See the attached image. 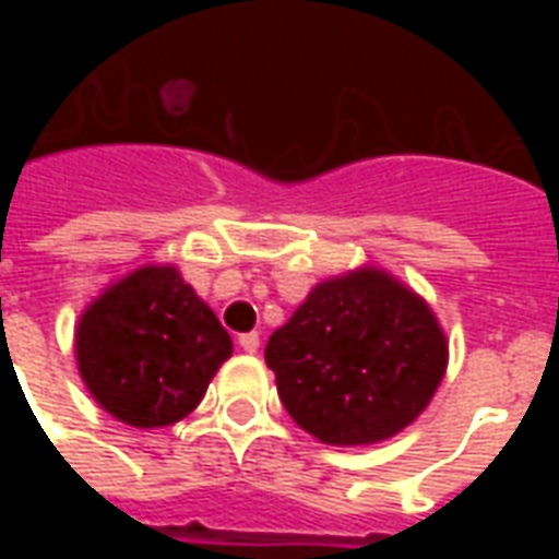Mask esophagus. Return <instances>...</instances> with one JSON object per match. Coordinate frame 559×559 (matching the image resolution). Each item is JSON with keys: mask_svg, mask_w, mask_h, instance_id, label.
<instances>
[{"mask_svg": "<svg viewBox=\"0 0 559 559\" xmlns=\"http://www.w3.org/2000/svg\"><path fill=\"white\" fill-rule=\"evenodd\" d=\"M239 347L245 353H257L260 350V335L257 332H245V335H239Z\"/></svg>", "mask_w": 559, "mask_h": 559, "instance_id": "obj_1", "label": "esophagus"}]
</instances>
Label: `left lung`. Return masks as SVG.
Here are the masks:
<instances>
[{
	"mask_svg": "<svg viewBox=\"0 0 559 559\" xmlns=\"http://www.w3.org/2000/svg\"><path fill=\"white\" fill-rule=\"evenodd\" d=\"M445 359L428 302L374 266L317 284L266 344L281 404L329 445L404 431L433 399Z\"/></svg>",
	"mask_w": 559,
	"mask_h": 559,
	"instance_id": "8db88e82",
	"label": "left lung"
}]
</instances>
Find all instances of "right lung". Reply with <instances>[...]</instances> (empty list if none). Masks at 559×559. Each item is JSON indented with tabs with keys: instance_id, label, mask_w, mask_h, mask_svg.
<instances>
[{
	"instance_id": "obj_1",
	"label": "right lung",
	"mask_w": 559,
	"mask_h": 559,
	"mask_svg": "<svg viewBox=\"0 0 559 559\" xmlns=\"http://www.w3.org/2000/svg\"><path fill=\"white\" fill-rule=\"evenodd\" d=\"M74 353L104 411L134 428H164L200 404L233 341L176 266H143L83 311Z\"/></svg>"
}]
</instances>
